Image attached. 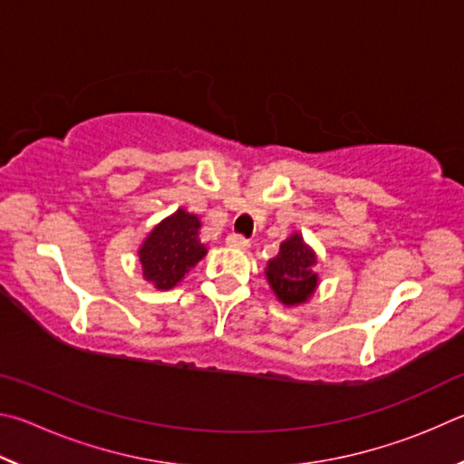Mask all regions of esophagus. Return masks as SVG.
<instances>
[{"label":"esophagus","instance_id":"34e87169","mask_svg":"<svg viewBox=\"0 0 464 464\" xmlns=\"http://www.w3.org/2000/svg\"><path fill=\"white\" fill-rule=\"evenodd\" d=\"M226 245L237 250H246L250 246V242L245 237H240V234H230V237L226 238Z\"/></svg>","mask_w":464,"mask_h":464}]
</instances>
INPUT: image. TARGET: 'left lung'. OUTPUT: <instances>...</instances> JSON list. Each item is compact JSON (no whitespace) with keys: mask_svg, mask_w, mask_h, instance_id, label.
I'll list each match as a JSON object with an SVG mask.
<instances>
[{"mask_svg":"<svg viewBox=\"0 0 464 464\" xmlns=\"http://www.w3.org/2000/svg\"><path fill=\"white\" fill-rule=\"evenodd\" d=\"M315 265L318 255L304 240V234L291 232V237L281 242L277 256L266 263L265 279L283 305L297 307L310 302L320 285Z\"/></svg>","mask_w":464,"mask_h":464,"instance_id":"obj_1","label":"left lung"}]
</instances>
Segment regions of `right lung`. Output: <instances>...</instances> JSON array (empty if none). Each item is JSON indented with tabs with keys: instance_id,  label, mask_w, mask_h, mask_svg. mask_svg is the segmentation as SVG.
<instances>
[{
	"instance_id": "obj_1",
	"label": "right lung",
	"mask_w": 464,
	"mask_h": 464,
	"mask_svg": "<svg viewBox=\"0 0 464 464\" xmlns=\"http://www.w3.org/2000/svg\"><path fill=\"white\" fill-rule=\"evenodd\" d=\"M199 230V216L185 208H179L160 219L138 248V263L142 266L144 281L159 291L177 287L185 275L208 255Z\"/></svg>"
}]
</instances>
